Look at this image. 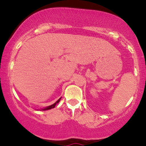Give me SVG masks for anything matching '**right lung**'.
Masks as SVG:
<instances>
[{
  "label": "right lung",
  "mask_w": 146,
  "mask_h": 146,
  "mask_svg": "<svg viewBox=\"0 0 146 146\" xmlns=\"http://www.w3.org/2000/svg\"><path fill=\"white\" fill-rule=\"evenodd\" d=\"M61 98H59V99H58V100L56 102L54 103V104H51V105L48 106V107H47L46 108L42 109V110H43V111H44V110H51V109H52V108H54V107H55V106H56V104L57 103L59 102V101H60V100H61Z\"/></svg>",
  "instance_id": "1"
}]
</instances>
